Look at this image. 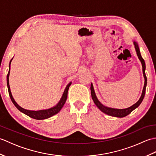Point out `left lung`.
Segmentation results:
<instances>
[{"label":"left lung","instance_id":"left-lung-1","mask_svg":"<svg viewBox=\"0 0 156 156\" xmlns=\"http://www.w3.org/2000/svg\"><path fill=\"white\" fill-rule=\"evenodd\" d=\"M134 43V45H135V50H136L137 54L139 59L141 62L142 64V67H143V74H144V76L145 78V84H144V87L143 89V92H142V94L141 96V97L140 98L136 103L134 104L133 106L131 107H129L127 108H125V109H117V108H108L107 107H105L104 105H102L100 102L98 101V100L97 99V97H96L95 92L93 88V86L91 84L90 86V90H91V96H92V98L94 102L95 103V105L97 106V107L100 109V110L103 112L104 113L110 116H112V117H124L125 116L128 115L129 113L133 111L134 109L136 108L137 107H138L140 105V104L141 103V102L143 101L144 98L145 97V88H146V86H147V77L146 75H145V61L144 59H143V58L141 57V54H140V49H139V46L137 45V44L135 41L133 42Z\"/></svg>","mask_w":156,"mask_h":156}]
</instances>
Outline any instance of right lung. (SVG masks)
Here are the masks:
<instances>
[{
    "instance_id": "obj_1",
    "label": "right lung",
    "mask_w": 156,
    "mask_h": 156,
    "mask_svg": "<svg viewBox=\"0 0 156 156\" xmlns=\"http://www.w3.org/2000/svg\"><path fill=\"white\" fill-rule=\"evenodd\" d=\"M12 58L11 59L9 63V70L8 72L7 76H6V83H7V87H8V90H9V94L10 96V98H11V101L12 102V103L15 105V107L17 108L19 110L25 113V115H28L29 117H30L33 119H37V120H41V119H48L49 117H51V116L54 115L55 114H57L58 112H59V111L61 110L62 108L63 107V106L64 105L65 102L66 101V99H67V97H68V91L69 86L71 85L72 82L69 83L68 84L67 87H66L65 90L64 92V94H63L62 97L61 98V100L59 101V102H58V104L55 106V107L51 108L49 109H47V110H42V111H29V110H26V109L23 108L22 107L19 106V105H17V103L15 101L14 98H13L11 94V90H10V87H9V73H10V65H11V62L12 61Z\"/></svg>"
}]
</instances>
